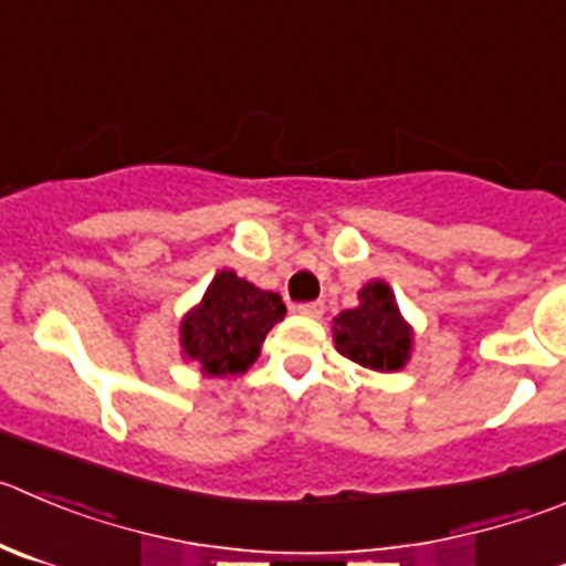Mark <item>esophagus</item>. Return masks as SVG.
I'll return each mask as SVG.
<instances>
[{
    "instance_id": "1",
    "label": "esophagus",
    "mask_w": 566,
    "mask_h": 566,
    "mask_svg": "<svg viewBox=\"0 0 566 566\" xmlns=\"http://www.w3.org/2000/svg\"><path fill=\"white\" fill-rule=\"evenodd\" d=\"M297 314L311 316V319H319V316L325 314V305H322V303H303V305H297Z\"/></svg>"
}]
</instances>
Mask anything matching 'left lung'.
Returning <instances> with one entry per match:
<instances>
[{"mask_svg":"<svg viewBox=\"0 0 566 566\" xmlns=\"http://www.w3.org/2000/svg\"><path fill=\"white\" fill-rule=\"evenodd\" d=\"M333 344L344 358L375 373H400L411 360L413 327L386 280H369L358 305L333 319Z\"/></svg>","mask_w":566,"mask_h":566,"instance_id":"1","label":"left lung"}]
</instances>
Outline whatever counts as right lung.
I'll return each instance as SVG.
<instances>
[{"label":"right lung","mask_w":566,"mask_h":566,"mask_svg":"<svg viewBox=\"0 0 566 566\" xmlns=\"http://www.w3.org/2000/svg\"><path fill=\"white\" fill-rule=\"evenodd\" d=\"M286 316L280 294L219 269L202 300L180 322V355L208 378L244 375L266 333Z\"/></svg>","instance_id":"right-lung-1"}]
</instances>
